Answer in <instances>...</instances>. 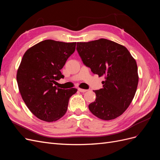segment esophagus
<instances>
[{"label":"esophagus","instance_id":"obj_1","mask_svg":"<svg viewBox=\"0 0 160 160\" xmlns=\"http://www.w3.org/2000/svg\"><path fill=\"white\" fill-rule=\"evenodd\" d=\"M78 90L80 91V92H81V93H85V92H86L87 91V89H80V88H79L78 89Z\"/></svg>","mask_w":160,"mask_h":160}]
</instances>
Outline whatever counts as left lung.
<instances>
[{"mask_svg":"<svg viewBox=\"0 0 160 160\" xmlns=\"http://www.w3.org/2000/svg\"><path fill=\"white\" fill-rule=\"evenodd\" d=\"M77 51L93 73L105 77L103 88L94 91L96 99L89 105L90 111L103 120L117 118L128 109L136 92V61L124 46L105 38L77 42Z\"/></svg>","mask_w":160,"mask_h":160,"instance_id":"left-lung-1","label":"left lung"}]
</instances>
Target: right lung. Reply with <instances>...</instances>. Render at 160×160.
Instances as JSON below:
<instances>
[{
    "instance_id": "add662e5",
    "label": "right lung",
    "mask_w": 160,
    "mask_h": 160,
    "mask_svg": "<svg viewBox=\"0 0 160 160\" xmlns=\"http://www.w3.org/2000/svg\"><path fill=\"white\" fill-rule=\"evenodd\" d=\"M75 47L76 42L45 40L24 54L17 81L24 102L37 118L52 122L67 112L69 99L77 89H59L54 84L64 78L61 69Z\"/></svg>"
}]
</instances>
